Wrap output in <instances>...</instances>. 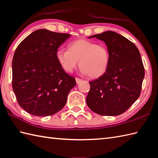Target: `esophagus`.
Here are the masks:
<instances>
[{
    "instance_id": "esophagus-1",
    "label": "esophagus",
    "mask_w": 158,
    "mask_h": 158,
    "mask_svg": "<svg viewBox=\"0 0 158 158\" xmlns=\"http://www.w3.org/2000/svg\"><path fill=\"white\" fill-rule=\"evenodd\" d=\"M76 81L77 84H79L80 82H82V79H80L78 78H76Z\"/></svg>"
}]
</instances>
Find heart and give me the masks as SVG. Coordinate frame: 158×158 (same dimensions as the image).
Segmentation results:
<instances>
[{
    "label": "heart",
    "mask_w": 158,
    "mask_h": 158,
    "mask_svg": "<svg viewBox=\"0 0 158 158\" xmlns=\"http://www.w3.org/2000/svg\"><path fill=\"white\" fill-rule=\"evenodd\" d=\"M56 59L65 72L73 71L78 61L80 71L92 78L103 75L110 64V53L107 47L86 39L72 41L68 45V51L59 49Z\"/></svg>",
    "instance_id": "1"
}]
</instances>
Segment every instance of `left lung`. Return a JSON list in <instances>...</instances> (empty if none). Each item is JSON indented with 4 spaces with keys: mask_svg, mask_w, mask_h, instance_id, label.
I'll return each instance as SVG.
<instances>
[{
    "mask_svg": "<svg viewBox=\"0 0 158 158\" xmlns=\"http://www.w3.org/2000/svg\"><path fill=\"white\" fill-rule=\"evenodd\" d=\"M106 43L110 64L106 73L89 82L86 104L94 113L114 116L123 114L141 94L145 69L134 43L113 31L93 35Z\"/></svg>",
    "mask_w": 158,
    "mask_h": 158,
    "instance_id": "1",
    "label": "left lung"
}]
</instances>
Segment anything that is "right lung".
I'll list each match as a JSON object with an SVG mask.
<instances>
[{
    "label": "right lung",
    "instance_id": "add662e5",
    "mask_svg": "<svg viewBox=\"0 0 158 158\" xmlns=\"http://www.w3.org/2000/svg\"><path fill=\"white\" fill-rule=\"evenodd\" d=\"M71 35L46 29L33 31L18 47L12 61V86L19 106L35 116L52 115L65 106L76 85L56 59Z\"/></svg>",
    "mask_w": 158,
    "mask_h": 158
}]
</instances>
